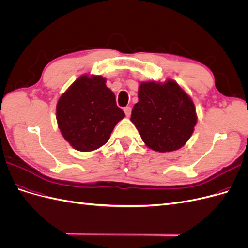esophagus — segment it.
I'll return each instance as SVG.
<instances>
[{"label":"esophagus","mask_w":248,"mask_h":248,"mask_svg":"<svg viewBox=\"0 0 248 248\" xmlns=\"http://www.w3.org/2000/svg\"><path fill=\"white\" fill-rule=\"evenodd\" d=\"M124 112H125V115H126L127 117H129V116L131 115V108H130V107L124 108Z\"/></svg>","instance_id":"1"}]
</instances>
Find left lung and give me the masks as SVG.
Here are the masks:
<instances>
[{
  "mask_svg": "<svg viewBox=\"0 0 248 248\" xmlns=\"http://www.w3.org/2000/svg\"><path fill=\"white\" fill-rule=\"evenodd\" d=\"M138 96L130 121L146 146L161 153L182 148L198 121L190 96L170 78L140 82Z\"/></svg>",
  "mask_w": 248,
  "mask_h": 248,
  "instance_id": "left-lung-1",
  "label": "left lung"
}]
</instances>
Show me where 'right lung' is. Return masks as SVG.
Masks as SVG:
<instances>
[{
  "label": "right lung",
  "mask_w": 248,
  "mask_h": 248,
  "mask_svg": "<svg viewBox=\"0 0 248 248\" xmlns=\"http://www.w3.org/2000/svg\"><path fill=\"white\" fill-rule=\"evenodd\" d=\"M106 82L100 76L82 74L58 100V127L78 151L91 152L103 146L125 117Z\"/></svg>",
  "instance_id": "right-lung-1"
}]
</instances>
